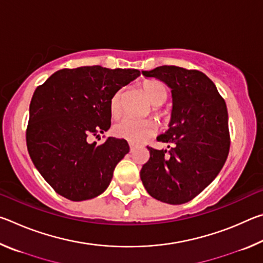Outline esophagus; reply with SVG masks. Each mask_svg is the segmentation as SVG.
Returning <instances> with one entry per match:
<instances>
[{"label":"esophagus","instance_id":"obj_1","mask_svg":"<svg viewBox=\"0 0 263 263\" xmlns=\"http://www.w3.org/2000/svg\"><path fill=\"white\" fill-rule=\"evenodd\" d=\"M128 145H130V149H131V152H133V151H135V148L137 147V144H135V142H128Z\"/></svg>","mask_w":263,"mask_h":263}]
</instances>
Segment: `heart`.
<instances>
[{
	"label": "heart",
	"instance_id": "1",
	"mask_svg": "<svg viewBox=\"0 0 263 263\" xmlns=\"http://www.w3.org/2000/svg\"><path fill=\"white\" fill-rule=\"evenodd\" d=\"M142 90L147 95L151 103L154 105V115L162 123H167L169 116L166 111L160 110L157 106L162 105L168 97V90L164 84L159 80H146L142 82ZM121 100L122 90L116 91L111 96L109 102V110L112 117H118L121 115ZM115 136L124 138L131 142H139L146 138L153 136L157 132V123L152 119H133L125 117L117 122L112 127Z\"/></svg>",
	"mask_w": 263,
	"mask_h": 263
}]
</instances>
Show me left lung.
<instances>
[{"label": "left lung", "instance_id": "1", "mask_svg": "<svg viewBox=\"0 0 263 263\" xmlns=\"http://www.w3.org/2000/svg\"><path fill=\"white\" fill-rule=\"evenodd\" d=\"M142 74L172 88L173 112L169 130L158 137L169 151L147 146L149 159L140 179L158 201L183 204L216 179L228 159L231 139L225 100L197 69L160 66Z\"/></svg>", "mask_w": 263, "mask_h": 263}]
</instances>
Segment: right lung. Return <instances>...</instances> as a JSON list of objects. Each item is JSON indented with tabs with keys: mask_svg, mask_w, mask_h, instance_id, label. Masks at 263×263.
<instances>
[{
	"mask_svg": "<svg viewBox=\"0 0 263 263\" xmlns=\"http://www.w3.org/2000/svg\"><path fill=\"white\" fill-rule=\"evenodd\" d=\"M139 75L138 69L101 66L64 68L35 89L26 146L35 168L57 194L80 202L108 188L130 146L114 137L100 145L89 144L88 138L109 130L111 96Z\"/></svg>",
	"mask_w": 263,
	"mask_h": 263,
	"instance_id": "1",
	"label": "right lung"
}]
</instances>
